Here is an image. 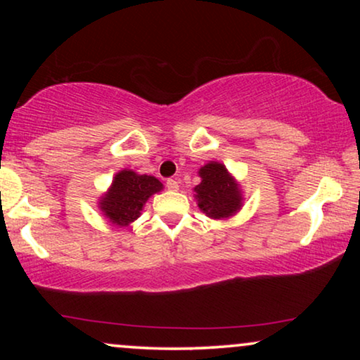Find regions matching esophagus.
Listing matches in <instances>:
<instances>
[{
	"instance_id": "1",
	"label": "esophagus",
	"mask_w": 360,
	"mask_h": 360,
	"mask_svg": "<svg viewBox=\"0 0 360 360\" xmlns=\"http://www.w3.org/2000/svg\"><path fill=\"white\" fill-rule=\"evenodd\" d=\"M167 188L169 190H179V181L175 179H169L167 180Z\"/></svg>"
}]
</instances>
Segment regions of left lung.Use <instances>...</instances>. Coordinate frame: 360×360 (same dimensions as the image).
I'll return each instance as SVG.
<instances>
[{
	"label": "left lung",
	"mask_w": 360,
	"mask_h": 360,
	"mask_svg": "<svg viewBox=\"0 0 360 360\" xmlns=\"http://www.w3.org/2000/svg\"><path fill=\"white\" fill-rule=\"evenodd\" d=\"M201 184L195 186L200 210L211 218H228L240 208V190L224 165L218 162L201 167Z\"/></svg>",
	"instance_id": "obj_1"
}]
</instances>
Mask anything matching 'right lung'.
<instances>
[{"mask_svg": "<svg viewBox=\"0 0 360 360\" xmlns=\"http://www.w3.org/2000/svg\"><path fill=\"white\" fill-rule=\"evenodd\" d=\"M162 190L155 176L137 175L132 170H122L115 176L105 198L100 201L101 211L115 224L126 226L139 218L142 206L150 195Z\"/></svg>", "mask_w": 360, "mask_h": 360, "instance_id": "obj_1", "label": "right lung"}]
</instances>
